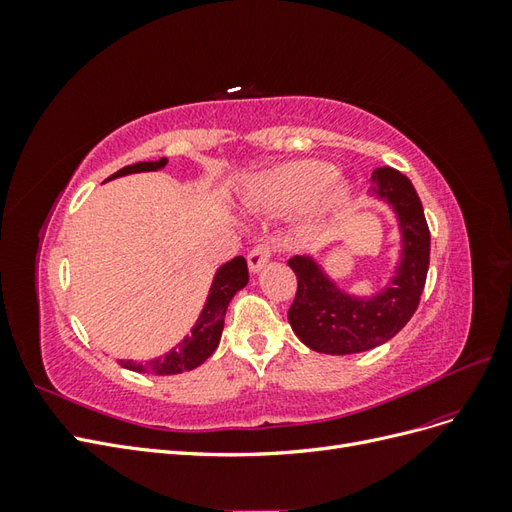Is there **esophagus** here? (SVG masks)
I'll use <instances>...</instances> for the list:
<instances>
[{"label": "esophagus", "instance_id": "34e87169", "mask_svg": "<svg viewBox=\"0 0 512 512\" xmlns=\"http://www.w3.org/2000/svg\"><path fill=\"white\" fill-rule=\"evenodd\" d=\"M271 256H273V250L269 245H258V247H254L250 254H247V267H250L252 273H258V271L265 269V265L271 260Z\"/></svg>", "mask_w": 512, "mask_h": 512}]
</instances>
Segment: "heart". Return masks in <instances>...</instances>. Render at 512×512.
I'll return each mask as SVG.
<instances>
[{
	"label": "heart",
	"mask_w": 512,
	"mask_h": 512,
	"mask_svg": "<svg viewBox=\"0 0 512 512\" xmlns=\"http://www.w3.org/2000/svg\"><path fill=\"white\" fill-rule=\"evenodd\" d=\"M348 183L335 177V168L320 160H294L262 173L245 200L277 211H297L312 203L314 213L346 203Z\"/></svg>",
	"instance_id": "1"
}]
</instances>
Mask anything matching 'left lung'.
<instances>
[{
  "label": "left lung",
  "instance_id": "obj_1",
  "mask_svg": "<svg viewBox=\"0 0 512 512\" xmlns=\"http://www.w3.org/2000/svg\"><path fill=\"white\" fill-rule=\"evenodd\" d=\"M369 196L389 205L399 230V254L389 284L374 294L339 288L322 262L309 254L288 260L297 297L288 322L301 342L324 354H356L389 342L416 312L429 269V228L421 198L408 177L391 166L371 173Z\"/></svg>",
  "mask_w": 512,
  "mask_h": 512
}]
</instances>
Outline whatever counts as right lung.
<instances>
[{
	"mask_svg": "<svg viewBox=\"0 0 512 512\" xmlns=\"http://www.w3.org/2000/svg\"><path fill=\"white\" fill-rule=\"evenodd\" d=\"M166 164H168V158H160L158 162H138L117 170V173L108 177L106 181L134 175V173H153V170H162ZM247 282H250V275H247V262L243 256H235L232 260L224 262V265H220L213 275L207 301L203 309H200V314L192 327V333L185 335L175 348H170L162 356H156V359L141 361V363L126 361L123 367L134 369L138 374L175 376L203 365L215 352V348L220 346L228 303L241 288L247 286Z\"/></svg>",
	"mask_w": 512,
	"mask_h": 512,
	"instance_id": "1",
	"label": "right lung"
}]
</instances>
